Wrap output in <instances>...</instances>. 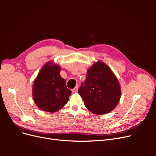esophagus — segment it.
<instances>
[{"label": "esophagus", "instance_id": "1", "mask_svg": "<svg viewBox=\"0 0 156 156\" xmlns=\"http://www.w3.org/2000/svg\"><path fill=\"white\" fill-rule=\"evenodd\" d=\"M77 90H78V86H76L72 90V92L73 93H76V92H77Z\"/></svg>", "mask_w": 156, "mask_h": 156}]
</instances>
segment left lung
Returning <instances> with one entry per match:
<instances>
[{"label":"left lung","mask_w":156,"mask_h":156,"mask_svg":"<svg viewBox=\"0 0 156 156\" xmlns=\"http://www.w3.org/2000/svg\"><path fill=\"white\" fill-rule=\"evenodd\" d=\"M78 93L85 107L96 115L112 111L121 97L117 78L108 66L100 61L88 69L85 81L81 84Z\"/></svg>","instance_id":"left-lung-1"}]
</instances>
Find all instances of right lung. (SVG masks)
Returning a JSON list of instances; mask_svg holds the SVG:
<instances>
[{
	"label": "right lung",
	"instance_id": "1",
	"mask_svg": "<svg viewBox=\"0 0 156 156\" xmlns=\"http://www.w3.org/2000/svg\"><path fill=\"white\" fill-rule=\"evenodd\" d=\"M59 66L49 62L42 68L33 84L32 95L41 110L55 112L66 104L72 91L60 77Z\"/></svg>",
	"mask_w": 156,
	"mask_h": 156
}]
</instances>
